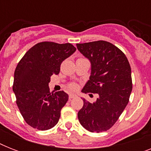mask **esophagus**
Listing matches in <instances>:
<instances>
[{
	"label": "esophagus",
	"instance_id": "obj_1",
	"mask_svg": "<svg viewBox=\"0 0 151 151\" xmlns=\"http://www.w3.org/2000/svg\"><path fill=\"white\" fill-rule=\"evenodd\" d=\"M77 97V95L76 94H70L69 95V99H73V98H75Z\"/></svg>",
	"mask_w": 151,
	"mask_h": 151
}]
</instances>
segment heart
I'll return each mask as SVG.
<instances>
[{
	"instance_id": "heart-1",
	"label": "heart",
	"mask_w": 151,
	"mask_h": 151,
	"mask_svg": "<svg viewBox=\"0 0 151 151\" xmlns=\"http://www.w3.org/2000/svg\"><path fill=\"white\" fill-rule=\"evenodd\" d=\"M68 88L70 90H76L78 88V85H76L75 83H70V84H69Z\"/></svg>"
}]
</instances>
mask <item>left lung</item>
<instances>
[{"label": "left lung", "instance_id": "8db88e82", "mask_svg": "<svg viewBox=\"0 0 151 151\" xmlns=\"http://www.w3.org/2000/svg\"><path fill=\"white\" fill-rule=\"evenodd\" d=\"M77 48L91 62V75L82 92L99 94L93 103L83 99L78 120L91 132L106 131L129 103L132 90L131 66L123 52L107 41L77 44Z\"/></svg>", "mask_w": 151, "mask_h": 151}]
</instances>
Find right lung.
<instances>
[{
  "label": "right lung",
  "instance_id": "right-lung-1",
  "mask_svg": "<svg viewBox=\"0 0 151 151\" xmlns=\"http://www.w3.org/2000/svg\"><path fill=\"white\" fill-rule=\"evenodd\" d=\"M75 51L70 43L44 41L33 46L19 62L12 89L22 117L34 129L48 130L59 122L68 95L50 92L48 83L52 74L59 73L62 62Z\"/></svg>",
  "mask_w": 151,
  "mask_h": 151
}]
</instances>
